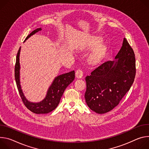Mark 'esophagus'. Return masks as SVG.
Returning a JSON list of instances; mask_svg holds the SVG:
<instances>
[{
	"label": "esophagus",
	"instance_id": "34e87169",
	"mask_svg": "<svg viewBox=\"0 0 149 149\" xmlns=\"http://www.w3.org/2000/svg\"><path fill=\"white\" fill-rule=\"evenodd\" d=\"M84 76V72L81 69H78L76 72V76L77 78H81Z\"/></svg>",
	"mask_w": 149,
	"mask_h": 149
}]
</instances>
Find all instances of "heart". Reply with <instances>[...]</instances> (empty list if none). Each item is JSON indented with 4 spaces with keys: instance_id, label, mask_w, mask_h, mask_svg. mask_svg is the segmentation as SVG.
<instances>
[{
    "instance_id": "1",
    "label": "heart",
    "mask_w": 149,
    "mask_h": 149,
    "mask_svg": "<svg viewBox=\"0 0 149 149\" xmlns=\"http://www.w3.org/2000/svg\"><path fill=\"white\" fill-rule=\"evenodd\" d=\"M101 55V52L100 50H98L97 52H96L95 53H93V54L92 56L91 57V59L92 61H96L98 60V58H100Z\"/></svg>"
}]
</instances>
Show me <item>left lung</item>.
<instances>
[{
    "label": "left lung",
    "mask_w": 149,
    "mask_h": 149,
    "mask_svg": "<svg viewBox=\"0 0 149 149\" xmlns=\"http://www.w3.org/2000/svg\"><path fill=\"white\" fill-rule=\"evenodd\" d=\"M115 58L117 61L99 65L85 78L86 102L98 113L108 112L117 106L134 80L135 54L125 38Z\"/></svg>",
    "instance_id": "obj_1"
}]
</instances>
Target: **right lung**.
<instances>
[{
	"mask_svg": "<svg viewBox=\"0 0 149 149\" xmlns=\"http://www.w3.org/2000/svg\"><path fill=\"white\" fill-rule=\"evenodd\" d=\"M41 30V28H38L33 31L30 34H29L26 38L25 40L30 36L36 34ZM21 47L19 48L16 55V63L15 65V78L16 86L21 97L22 102L25 106L31 112L35 113H47L53 111L58 106L60 99L65 91L70 84L73 81L75 77L74 71L64 73L56 77L53 82L52 85L49 87L46 97L44 100L39 103H32L28 102L25 97L23 92L21 88L19 82V53Z\"/></svg>",
	"mask_w": 149,
	"mask_h": 149,
	"instance_id": "add662e5",
	"label": "right lung"
}]
</instances>
